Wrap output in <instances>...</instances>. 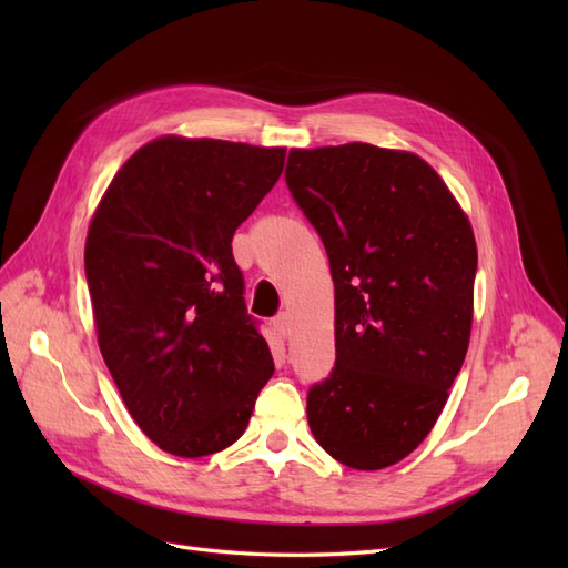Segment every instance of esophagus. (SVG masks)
Wrapping results in <instances>:
<instances>
[{
    "mask_svg": "<svg viewBox=\"0 0 568 568\" xmlns=\"http://www.w3.org/2000/svg\"><path fill=\"white\" fill-rule=\"evenodd\" d=\"M274 329H277L282 336L291 334V315L288 313H280L274 317Z\"/></svg>",
    "mask_w": 568,
    "mask_h": 568,
    "instance_id": "34e87169",
    "label": "esophagus"
}]
</instances>
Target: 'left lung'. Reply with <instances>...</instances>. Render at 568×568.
Instances as JSON below:
<instances>
[{"label": "left lung", "mask_w": 568, "mask_h": 568, "mask_svg": "<svg viewBox=\"0 0 568 568\" xmlns=\"http://www.w3.org/2000/svg\"><path fill=\"white\" fill-rule=\"evenodd\" d=\"M284 178L334 280L336 363L307 390V424L346 467H390L432 432L467 355L471 225L407 151L291 149Z\"/></svg>", "instance_id": "1"}]
</instances>
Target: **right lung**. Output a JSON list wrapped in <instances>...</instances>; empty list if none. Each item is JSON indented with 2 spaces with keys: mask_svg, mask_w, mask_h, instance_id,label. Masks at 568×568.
I'll return each mask as SVG.
<instances>
[{
  "mask_svg": "<svg viewBox=\"0 0 568 568\" xmlns=\"http://www.w3.org/2000/svg\"><path fill=\"white\" fill-rule=\"evenodd\" d=\"M284 156L163 136L118 170L94 213L84 274L99 348L132 419L170 455L225 450L274 374L232 236Z\"/></svg>",
  "mask_w": 568,
  "mask_h": 568,
  "instance_id": "obj_1",
  "label": "right lung"
}]
</instances>
